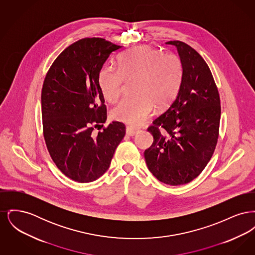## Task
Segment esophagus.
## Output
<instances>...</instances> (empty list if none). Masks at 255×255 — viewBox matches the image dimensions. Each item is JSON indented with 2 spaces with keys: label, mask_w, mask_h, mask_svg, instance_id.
<instances>
[{
  "label": "esophagus",
  "mask_w": 255,
  "mask_h": 255,
  "mask_svg": "<svg viewBox=\"0 0 255 255\" xmlns=\"http://www.w3.org/2000/svg\"><path fill=\"white\" fill-rule=\"evenodd\" d=\"M137 131H138L137 129L133 128V127H130V126H128V127L126 128V133H127L128 135H130V136H133L134 134H136Z\"/></svg>",
  "instance_id": "1"
}]
</instances>
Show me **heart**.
<instances>
[{
	"mask_svg": "<svg viewBox=\"0 0 255 255\" xmlns=\"http://www.w3.org/2000/svg\"><path fill=\"white\" fill-rule=\"evenodd\" d=\"M120 70L103 67L98 86L104 98L116 103L123 92L125 80L136 78V97L124 99L113 116L131 126H139L153 115L155 107L166 108L175 99L182 78V61L173 53H162L150 46H138L124 52L119 59Z\"/></svg>",
	"mask_w": 255,
	"mask_h": 255,
	"instance_id": "b5f03b06",
	"label": "heart"
}]
</instances>
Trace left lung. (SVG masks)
<instances>
[{
  "mask_svg": "<svg viewBox=\"0 0 255 255\" xmlns=\"http://www.w3.org/2000/svg\"><path fill=\"white\" fill-rule=\"evenodd\" d=\"M179 93L169 108L147 130L154 141L144 152L146 164L159 182L181 185L193 181L212 157L219 136L221 104L218 89L206 61L181 41Z\"/></svg>",
  "mask_w": 255,
  "mask_h": 255,
  "instance_id": "8db88e82",
  "label": "left lung"
}]
</instances>
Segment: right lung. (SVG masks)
<instances>
[{"mask_svg":"<svg viewBox=\"0 0 255 255\" xmlns=\"http://www.w3.org/2000/svg\"><path fill=\"white\" fill-rule=\"evenodd\" d=\"M120 49L102 38L78 40L61 52L44 80L41 104L46 145L58 169L75 182L101 177L125 135V125L119 122L93 133L107 120L98 74L110 54Z\"/></svg>","mask_w":255,"mask_h":255,"instance_id":"add662e5","label":"right lung"}]
</instances>
